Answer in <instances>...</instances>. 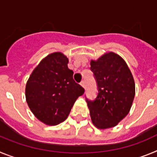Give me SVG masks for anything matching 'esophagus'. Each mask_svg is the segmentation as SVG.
I'll return each mask as SVG.
<instances>
[{"instance_id":"34e87169","label":"esophagus","mask_w":157,"mask_h":157,"mask_svg":"<svg viewBox=\"0 0 157 157\" xmlns=\"http://www.w3.org/2000/svg\"><path fill=\"white\" fill-rule=\"evenodd\" d=\"M80 85L82 86V87H84L85 88L86 87V84H85V81H82L81 82H80Z\"/></svg>"}]
</instances>
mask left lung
<instances>
[{
	"label": "left lung",
	"instance_id": "1",
	"mask_svg": "<svg viewBox=\"0 0 157 157\" xmlns=\"http://www.w3.org/2000/svg\"><path fill=\"white\" fill-rule=\"evenodd\" d=\"M90 66L98 90L95 100L86 99L91 120L98 128H111L130 112L135 95L134 78L124 59L112 52L91 60Z\"/></svg>",
	"mask_w": 157,
	"mask_h": 157
}]
</instances>
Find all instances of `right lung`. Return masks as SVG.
Here are the masks:
<instances>
[{
  "mask_svg": "<svg viewBox=\"0 0 157 157\" xmlns=\"http://www.w3.org/2000/svg\"><path fill=\"white\" fill-rule=\"evenodd\" d=\"M68 59L53 52L41 60L26 85V99L36 117L47 125L64 121L77 98L85 90L75 82Z\"/></svg>",
  "mask_w": 157,
  "mask_h": 157,
  "instance_id": "right-lung-1",
  "label": "right lung"
}]
</instances>
